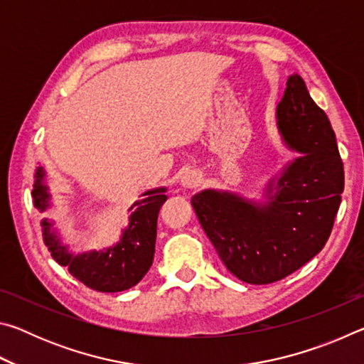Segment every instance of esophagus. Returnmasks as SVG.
<instances>
[{"mask_svg": "<svg viewBox=\"0 0 364 364\" xmlns=\"http://www.w3.org/2000/svg\"><path fill=\"white\" fill-rule=\"evenodd\" d=\"M180 183H181V186H183V188H186V189H194V188H197V186H200V183H202V175L199 173V171L191 170V171H188V173H184V175L181 176Z\"/></svg>", "mask_w": 364, "mask_h": 364, "instance_id": "34e87169", "label": "esophagus"}]
</instances>
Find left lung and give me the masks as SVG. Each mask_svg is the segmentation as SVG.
Returning a JSON list of instances; mask_svg holds the SVG:
<instances>
[{"label":"left lung","mask_w":364,"mask_h":364,"mask_svg":"<svg viewBox=\"0 0 364 364\" xmlns=\"http://www.w3.org/2000/svg\"><path fill=\"white\" fill-rule=\"evenodd\" d=\"M276 125L300 154L263 191L264 202L204 189L191 199L225 267L249 284H269L321 252L343 193V164L328 115L300 75L287 78Z\"/></svg>","instance_id":"8db88e82"}]
</instances>
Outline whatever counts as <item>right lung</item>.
<instances>
[{
    "instance_id": "add662e5",
    "label": "right lung",
    "mask_w": 364,
    "mask_h": 364,
    "mask_svg": "<svg viewBox=\"0 0 364 364\" xmlns=\"http://www.w3.org/2000/svg\"><path fill=\"white\" fill-rule=\"evenodd\" d=\"M167 189L157 188L146 191L143 199L130 207L128 226L122 231L119 242L101 250L72 254L54 230V221H41L43 241L51 257L60 267L69 268V273L82 281L85 286L100 292L127 291L144 278L149 271L156 252L157 217L160 207L167 200ZM33 204L40 212L51 207V194L46 184V171L38 167L35 171Z\"/></svg>"
}]
</instances>
